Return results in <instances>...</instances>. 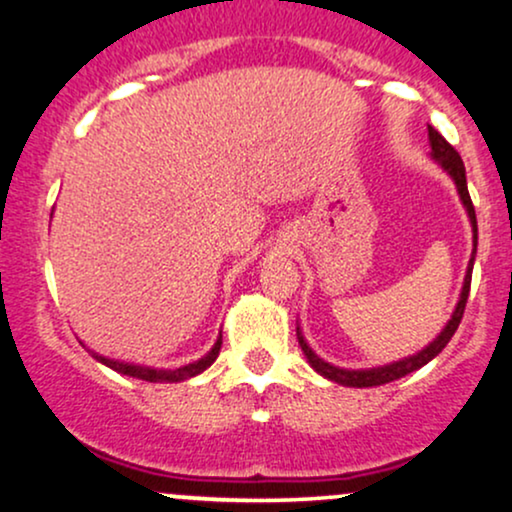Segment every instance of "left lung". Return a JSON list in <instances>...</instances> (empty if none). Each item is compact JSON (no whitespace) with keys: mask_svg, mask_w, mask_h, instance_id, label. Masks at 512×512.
<instances>
[{"mask_svg":"<svg viewBox=\"0 0 512 512\" xmlns=\"http://www.w3.org/2000/svg\"><path fill=\"white\" fill-rule=\"evenodd\" d=\"M428 142H431V156L436 158V163H440V166H443V170H448L450 178L455 180L457 192H460V199H462L464 209H467L469 221H472L474 252H472V260H469L467 274H464L460 301H457L455 313H452L450 322H448V325H445V330L440 332L438 337L426 346V349H421L419 354H414V356H409V358H402V361L390 363V366H380V368H370V370H346V368H337V366H332V363L322 361V358L317 356L315 351L308 346V342H305V339H303L301 327H296L298 344H301V349H303L305 358H308V363L317 370V373L325 375L327 380H332V383H339V385H346V387H375V385H385V383H392V380L404 378V375L414 373V370H419L421 366H426V363L431 361V358H436L440 351H443L445 346H448V342L452 339V334L457 332V327H460V322H462L464 305H467V296H469V286H472L474 255H477V214H474L472 197H469V190H467V175H464V163H462L460 154H457V151L452 149L448 142H445L443 134L436 132V129H433V127H428Z\"/></svg>","mask_w":512,"mask_h":512,"instance_id":"1","label":"left lung"}]
</instances>
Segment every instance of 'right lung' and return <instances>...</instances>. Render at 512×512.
Masks as SVG:
<instances>
[{
    "instance_id": "right-lung-1",
    "label": "right lung",
    "mask_w": 512,
    "mask_h": 512,
    "mask_svg": "<svg viewBox=\"0 0 512 512\" xmlns=\"http://www.w3.org/2000/svg\"><path fill=\"white\" fill-rule=\"evenodd\" d=\"M221 351V337L216 339V344L211 346V351L207 356H202L199 361L195 363H187V366H180L175 370H163V368H149V366H134V363H125V361H113V358H105V356H98L96 351H91V356L96 358V361H101L103 366L117 370V373L122 375H132V378H139V380H149V383H180V380H187V378H195V375L202 373V370H207L211 363L216 361V356H219Z\"/></svg>"
}]
</instances>
